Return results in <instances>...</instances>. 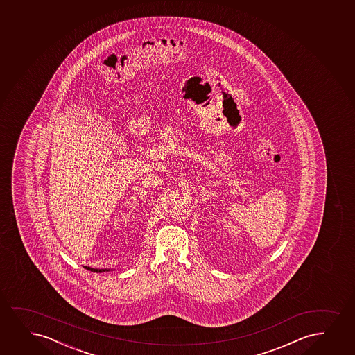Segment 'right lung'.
<instances>
[{"label": "right lung", "mask_w": 355, "mask_h": 355, "mask_svg": "<svg viewBox=\"0 0 355 355\" xmlns=\"http://www.w3.org/2000/svg\"><path fill=\"white\" fill-rule=\"evenodd\" d=\"M86 269H87V270H91V272H110V269H93V268H89V267H86Z\"/></svg>", "instance_id": "add662e5"}]
</instances>
